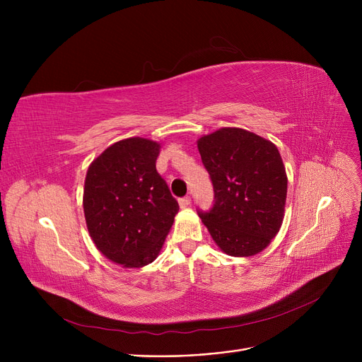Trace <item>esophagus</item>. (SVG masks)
Segmentation results:
<instances>
[{
  "label": "esophagus",
  "instance_id": "esophagus-1",
  "mask_svg": "<svg viewBox=\"0 0 362 362\" xmlns=\"http://www.w3.org/2000/svg\"><path fill=\"white\" fill-rule=\"evenodd\" d=\"M179 205H180V208H186V206H189V205H191V198H189V197L180 198V199H179Z\"/></svg>",
  "mask_w": 362,
  "mask_h": 362
}]
</instances>
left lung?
I'll use <instances>...</instances> for the list:
<instances>
[{
  "label": "left lung",
  "instance_id": "left-lung-1",
  "mask_svg": "<svg viewBox=\"0 0 362 362\" xmlns=\"http://www.w3.org/2000/svg\"><path fill=\"white\" fill-rule=\"evenodd\" d=\"M214 186L211 211L198 213L218 248L230 257H252L279 233L288 176L277 146L252 132L221 127L198 139Z\"/></svg>",
  "mask_w": 362,
  "mask_h": 362
}]
</instances>
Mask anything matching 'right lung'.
<instances>
[{
    "instance_id": "right-lung-1",
    "label": "right lung",
    "mask_w": 362,
    "mask_h": 362,
    "mask_svg": "<svg viewBox=\"0 0 362 362\" xmlns=\"http://www.w3.org/2000/svg\"><path fill=\"white\" fill-rule=\"evenodd\" d=\"M161 145L127 138L110 145L86 173L83 213L89 236L110 261L139 269L154 261L179 211L156 161Z\"/></svg>"
}]
</instances>
